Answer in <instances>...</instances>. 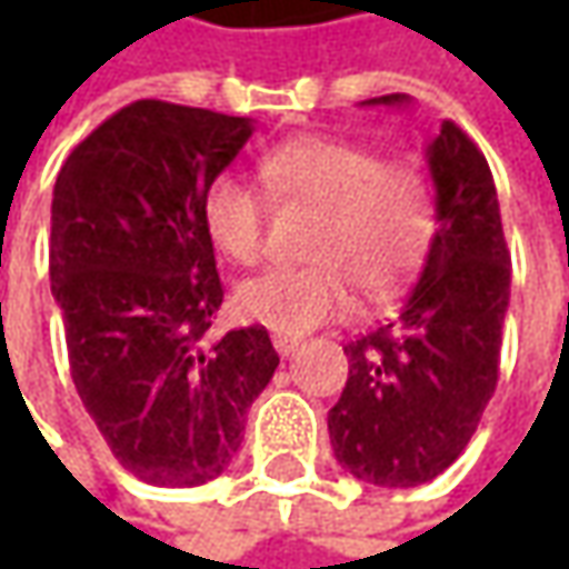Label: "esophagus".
I'll return each instance as SVG.
<instances>
[{"instance_id":"1","label":"esophagus","mask_w":569,"mask_h":569,"mask_svg":"<svg viewBox=\"0 0 569 569\" xmlns=\"http://www.w3.org/2000/svg\"><path fill=\"white\" fill-rule=\"evenodd\" d=\"M272 345H274V351H278L281 358H288V355L295 351L297 345H300V336H281V332H274Z\"/></svg>"}]
</instances>
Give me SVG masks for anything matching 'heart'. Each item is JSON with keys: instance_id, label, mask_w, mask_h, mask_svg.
I'll list each match as a JSON object with an SVG mask.
<instances>
[{"instance_id": "b5f03b06", "label": "heart", "mask_w": 569, "mask_h": 569, "mask_svg": "<svg viewBox=\"0 0 569 569\" xmlns=\"http://www.w3.org/2000/svg\"><path fill=\"white\" fill-rule=\"evenodd\" d=\"M274 199L317 208L307 240L313 262L269 269L237 288L240 317L281 336H303L355 307V288L389 295L425 259L437 230L425 173L382 161L373 148L336 136H300L259 161ZM266 192L240 173H218L202 192L208 240L237 266L262 256Z\"/></svg>"}]
</instances>
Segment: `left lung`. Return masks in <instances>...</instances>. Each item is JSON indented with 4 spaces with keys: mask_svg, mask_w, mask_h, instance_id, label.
<instances>
[{
    "mask_svg": "<svg viewBox=\"0 0 569 569\" xmlns=\"http://www.w3.org/2000/svg\"><path fill=\"white\" fill-rule=\"evenodd\" d=\"M425 158L437 208L425 269L396 317L345 345L348 382L329 411L341 469L377 488L433 481L469 447L497 389L510 307V252L485 154L443 120Z\"/></svg>",
    "mask_w": 569,
    "mask_h": 569,
    "instance_id": "1",
    "label": "left lung"
}]
</instances>
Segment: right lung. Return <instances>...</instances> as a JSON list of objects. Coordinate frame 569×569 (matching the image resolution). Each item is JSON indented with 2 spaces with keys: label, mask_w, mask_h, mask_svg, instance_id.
Segmentation results:
<instances>
[{
  "label": "right lung",
  "mask_w": 569,
  "mask_h": 569,
  "mask_svg": "<svg viewBox=\"0 0 569 569\" xmlns=\"http://www.w3.org/2000/svg\"><path fill=\"white\" fill-rule=\"evenodd\" d=\"M252 120L136 100L66 158L50 281L78 396L122 469L196 488L228 469L278 355L262 326L208 341L224 288L202 192Z\"/></svg>",
  "instance_id": "1"
}]
</instances>
